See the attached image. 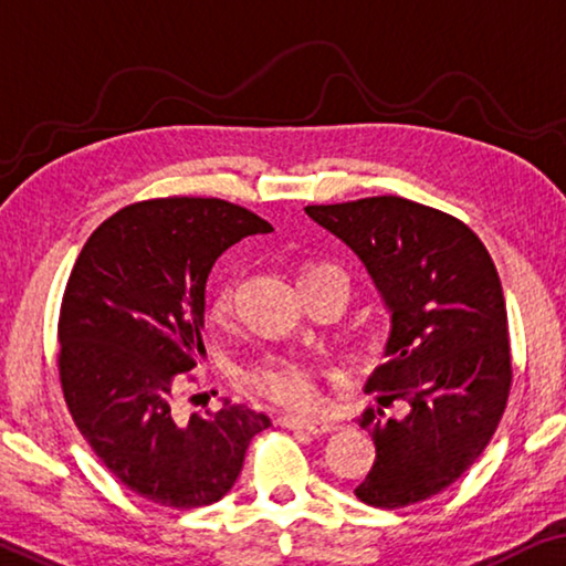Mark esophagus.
<instances>
[{"instance_id":"esophagus-1","label":"esophagus","mask_w":566,"mask_h":566,"mask_svg":"<svg viewBox=\"0 0 566 566\" xmlns=\"http://www.w3.org/2000/svg\"><path fill=\"white\" fill-rule=\"evenodd\" d=\"M280 423L284 428H294V431H307L313 436H325L331 431H336V426L331 423V420H323V418H300V416H282Z\"/></svg>"}]
</instances>
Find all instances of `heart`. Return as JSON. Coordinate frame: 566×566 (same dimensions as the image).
Here are the masks:
<instances>
[{
	"instance_id": "b5f03b06",
	"label": "heart",
	"mask_w": 566,
	"mask_h": 566,
	"mask_svg": "<svg viewBox=\"0 0 566 566\" xmlns=\"http://www.w3.org/2000/svg\"><path fill=\"white\" fill-rule=\"evenodd\" d=\"M323 274H336V269L331 266H307L302 272L300 282L313 280V276ZM230 307V286H220L212 297V313L222 315ZM243 381L253 392L269 397L276 405L284 408H307L317 400V369L315 364L297 356H284V354H269L261 356L259 361L243 369Z\"/></svg>"
}]
</instances>
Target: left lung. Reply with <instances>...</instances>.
Segmentation results:
<instances>
[{"label":"left lung","instance_id":"obj_1","mask_svg":"<svg viewBox=\"0 0 566 566\" xmlns=\"http://www.w3.org/2000/svg\"><path fill=\"white\" fill-rule=\"evenodd\" d=\"M305 212L361 259L389 310L387 361L366 392L410 405L402 420L361 412L377 459L356 497L387 511L423 503L474 464L505 412L513 366L497 269L464 222L402 197Z\"/></svg>","mask_w":566,"mask_h":566}]
</instances>
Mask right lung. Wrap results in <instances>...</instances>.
<instances>
[{"instance_id": "add662e5", "label": "right lung", "mask_w": 566, "mask_h": 566, "mask_svg": "<svg viewBox=\"0 0 566 566\" xmlns=\"http://www.w3.org/2000/svg\"><path fill=\"white\" fill-rule=\"evenodd\" d=\"M245 207L169 197L123 207L90 235L59 317V374L69 412L102 464L164 507L218 503L243 469L264 412L222 402L174 418L177 381L205 354V284L222 251L272 233Z\"/></svg>"}]
</instances>
